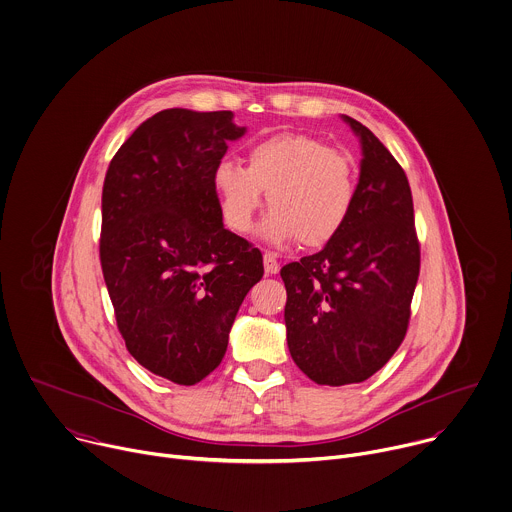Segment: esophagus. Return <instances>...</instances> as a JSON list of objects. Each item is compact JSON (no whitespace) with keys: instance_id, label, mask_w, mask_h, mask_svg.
Wrapping results in <instances>:
<instances>
[{"instance_id":"1","label":"esophagus","mask_w":512,"mask_h":512,"mask_svg":"<svg viewBox=\"0 0 512 512\" xmlns=\"http://www.w3.org/2000/svg\"><path fill=\"white\" fill-rule=\"evenodd\" d=\"M278 270H280V264H278L276 256L270 254V252H266V254H264V272H266L268 276H272V274H278Z\"/></svg>"}]
</instances>
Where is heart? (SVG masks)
Segmentation results:
<instances>
[{"instance_id": "1", "label": "heart", "mask_w": 512, "mask_h": 512, "mask_svg": "<svg viewBox=\"0 0 512 512\" xmlns=\"http://www.w3.org/2000/svg\"><path fill=\"white\" fill-rule=\"evenodd\" d=\"M212 186L226 226L248 232L266 192L272 208L260 234L272 244L294 238L306 248L328 244L348 222L356 202V164L306 134H274L246 150V168L222 160Z\"/></svg>"}]
</instances>
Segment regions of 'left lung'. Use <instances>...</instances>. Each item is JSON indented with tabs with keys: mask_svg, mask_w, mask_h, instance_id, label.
Returning <instances> with one entry per match:
<instances>
[{
	"mask_svg": "<svg viewBox=\"0 0 512 512\" xmlns=\"http://www.w3.org/2000/svg\"><path fill=\"white\" fill-rule=\"evenodd\" d=\"M356 202L344 228L318 252L280 270L288 350L316 384L370 378L400 346L420 270L412 194L404 170L360 122Z\"/></svg>",
	"mask_w": 512,
	"mask_h": 512,
	"instance_id": "left-lung-1",
	"label": "left lung"
}]
</instances>
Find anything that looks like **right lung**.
<instances>
[{"instance_id": "1", "label": "right lung", "mask_w": 512, "mask_h": 512, "mask_svg": "<svg viewBox=\"0 0 512 512\" xmlns=\"http://www.w3.org/2000/svg\"><path fill=\"white\" fill-rule=\"evenodd\" d=\"M246 134L232 112H158L122 144L102 192L100 260L130 354L192 386L224 358L262 254L224 228L212 172Z\"/></svg>"}]
</instances>
